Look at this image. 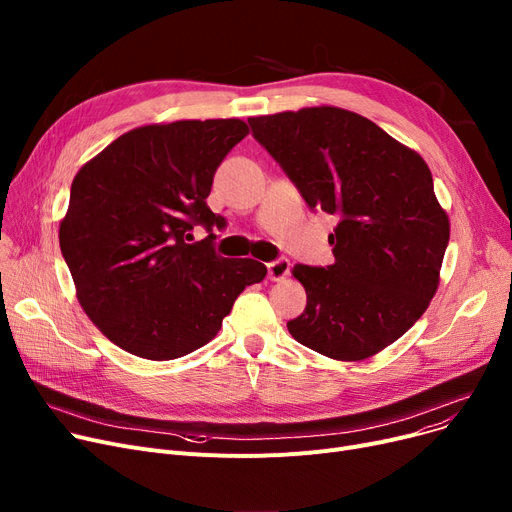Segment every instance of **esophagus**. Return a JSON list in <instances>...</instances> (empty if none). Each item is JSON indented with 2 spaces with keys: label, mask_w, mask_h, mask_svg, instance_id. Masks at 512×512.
Listing matches in <instances>:
<instances>
[{
  "label": "esophagus",
  "mask_w": 512,
  "mask_h": 512,
  "mask_svg": "<svg viewBox=\"0 0 512 512\" xmlns=\"http://www.w3.org/2000/svg\"><path fill=\"white\" fill-rule=\"evenodd\" d=\"M267 274L272 280H284L290 274V261L286 257H278L267 263Z\"/></svg>",
  "instance_id": "1"
}]
</instances>
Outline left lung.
<instances>
[{
  "mask_svg": "<svg viewBox=\"0 0 512 512\" xmlns=\"http://www.w3.org/2000/svg\"><path fill=\"white\" fill-rule=\"evenodd\" d=\"M311 211L336 215L334 263H297L305 311L292 338L338 361H361L398 340L436 294L448 215L427 164L371 120L340 107L249 118Z\"/></svg>",
  "mask_w": 512,
  "mask_h": 512,
  "instance_id": "obj_1",
  "label": "left lung"
}]
</instances>
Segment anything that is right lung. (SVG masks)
<instances>
[{
    "instance_id": "1",
    "label": "right lung",
    "mask_w": 512,
    "mask_h": 512,
    "mask_svg": "<svg viewBox=\"0 0 512 512\" xmlns=\"http://www.w3.org/2000/svg\"><path fill=\"white\" fill-rule=\"evenodd\" d=\"M247 134L234 118L141 126L74 176L60 249L85 313L126 353L170 361L197 351L265 278L263 263L215 253L213 228L226 218L205 201ZM197 225L208 236L193 243Z\"/></svg>"
}]
</instances>
